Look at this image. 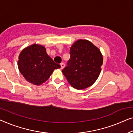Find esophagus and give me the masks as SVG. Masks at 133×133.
<instances>
[{"instance_id": "1", "label": "esophagus", "mask_w": 133, "mask_h": 133, "mask_svg": "<svg viewBox=\"0 0 133 133\" xmlns=\"http://www.w3.org/2000/svg\"><path fill=\"white\" fill-rule=\"evenodd\" d=\"M60 65H61V69H63V68H64V67H65V64H64V63H61V64H60Z\"/></svg>"}]
</instances>
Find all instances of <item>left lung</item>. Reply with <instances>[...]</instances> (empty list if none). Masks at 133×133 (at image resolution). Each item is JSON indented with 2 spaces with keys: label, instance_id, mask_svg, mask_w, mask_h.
Returning a JSON list of instances; mask_svg holds the SVG:
<instances>
[{
  "label": "left lung",
  "instance_id": "obj_1",
  "mask_svg": "<svg viewBox=\"0 0 133 133\" xmlns=\"http://www.w3.org/2000/svg\"><path fill=\"white\" fill-rule=\"evenodd\" d=\"M70 50V58L62 72L75 89H86L92 85L99 75L103 63L102 54L88 40L77 41Z\"/></svg>",
  "mask_w": 133,
  "mask_h": 133
}]
</instances>
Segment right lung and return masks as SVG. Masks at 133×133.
I'll return each instance as SVG.
<instances>
[{"label":"right lung","instance_id":"right-lung-1","mask_svg":"<svg viewBox=\"0 0 133 133\" xmlns=\"http://www.w3.org/2000/svg\"><path fill=\"white\" fill-rule=\"evenodd\" d=\"M18 67L26 81L38 85L47 81L54 70L61 66L48 55L43 46L35 44L21 52Z\"/></svg>","mask_w":133,"mask_h":133}]
</instances>
